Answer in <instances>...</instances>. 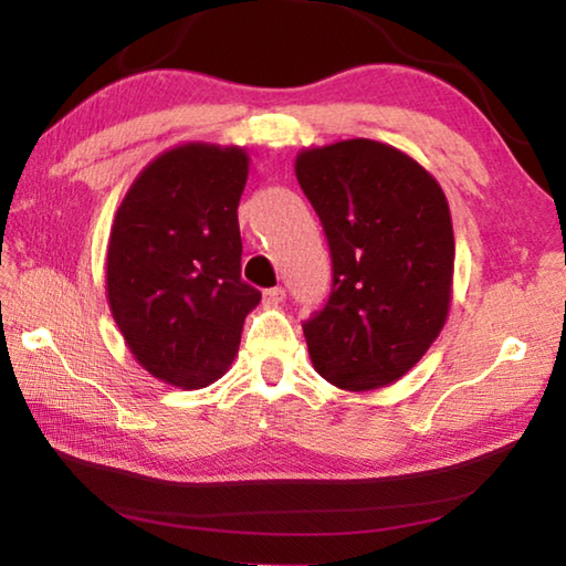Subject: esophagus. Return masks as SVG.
I'll return each mask as SVG.
<instances>
[{
    "label": "esophagus",
    "instance_id": "34e87169",
    "mask_svg": "<svg viewBox=\"0 0 566 566\" xmlns=\"http://www.w3.org/2000/svg\"><path fill=\"white\" fill-rule=\"evenodd\" d=\"M284 296H286L284 286H270V290H264V302L266 304H280V302H284Z\"/></svg>",
    "mask_w": 566,
    "mask_h": 566
}]
</instances>
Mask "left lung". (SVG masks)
<instances>
[{"label":"left lung","instance_id":"left-lung-1","mask_svg":"<svg viewBox=\"0 0 566 566\" xmlns=\"http://www.w3.org/2000/svg\"><path fill=\"white\" fill-rule=\"evenodd\" d=\"M294 171L332 254L329 300L302 324L314 369L339 389L387 387L447 322L454 232L444 191L405 151L371 139L304 149Z\"/></svg>","mask_w":566,"mask_h":566}]
</instances>
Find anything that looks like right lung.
I'll return each mask as SVG.
<instances>
[{"mask_svg":"<svg viewBox=\"0 0 566 566\" xmlns=\"http://www.w3.org/2000/svg\"><path fill=\"white\" fill-rule=\"evenodd\" d=\"M247 177L244 149L191 142L149 161L114 217L112 317L134 359L175 387L222 377L262 300L242 282L237 207Z\"/></svg>","mask_w":566,"mask_h":566,"instance_id":"obj_1","label":"right lung"}]
</instances>
